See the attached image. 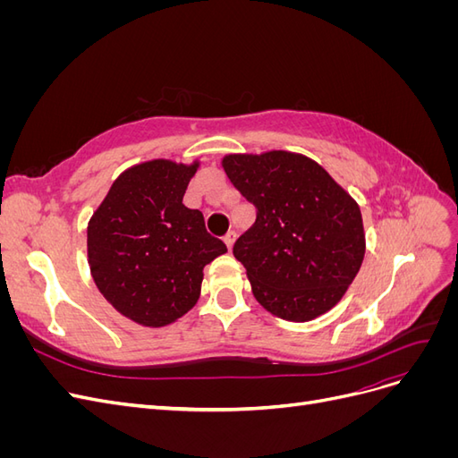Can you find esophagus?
<instances>
[{
	"label": "esophagus",
	"mask_w": 458,
	"mask_h": 458,
	"mask_svg": "<svg viewBox=\"0 0 458 458\" xmlns=\"http://www.w3.org/2000/svg\"><path fill=\"white\" fill-rule=\"evenodd\" d=\"M234 239H237V233H234V231H229V233L225 234V237H224V242L227 244L229 250H231L233 244H234Z\"/></svg>",
	"instance_id": "obj_1"
}]
</instances>
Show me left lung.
Returning a JSON list of instances; mask_svg holds the SVG:
<instances>
[{"label": "left lung", "mask_w": 458, "mask_h": 458, "mask_svg": "<svg viewBox=\"0 0 458 458\" xmlns=\"http://www.w3.org/2000/svg\"><path fill=\"white\" fill-rule=\"evenodd\" d=\"M224 170L256 208L254 225L233 246L256 300L296 323L335 308L365 256L357 202L321 165L294 152L229 155Z\"/></svg>", "instance_id": "1"}]
</instances>
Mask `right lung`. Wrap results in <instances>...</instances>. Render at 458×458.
<instances>
[{
	"label": "right lung",
	"mask_w": 458,
	"mask_h": 458,
	"mask_svg": "<svg viewBox=\"0 0 458 458\" xmlns=\"http://www.w3.org/2000/svg\"><path fill=\"white\" fill-rule=\"evenodd\" d=\"M199 162L150 160L123 172L88 225L97 288L123 317L165 327L200 296L202 269L227 252L204 216L183 204Z\"/></svg>",
	"instance_id": "right-lung-1"
}]
</instances>
